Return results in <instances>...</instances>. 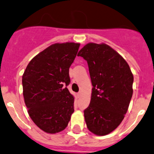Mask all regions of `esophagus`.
<instances>
[{"label":"esophagus","instance_id":"34e87169","mask_svg":"<svg viewBox=\"0 0 154 154\" xmlns=\"http://www.w3.org/2000/svg\"><path fill=\"white\" fill-rule=\"evenodd\" d=\"M82 91H79V93H78V96H79V97H80L81 96H82Z\"/></svg>","mask_w":154,"mask_h":154}]
</instances>
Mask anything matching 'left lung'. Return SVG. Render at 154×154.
I'll return each instance as SVG.
<instances>
[{
	"label": "left lung",
	"mask_w": 154,
	"mask_h": 154,
	"mask_svg": "<svg viewBox=\"0 0 154 154\" xmlns=\"http://www.w3.org/2000/svg\"><path fill=\"white\" fill-rule=\"evenodd\" d=\"M88 62L90 103L84 111L90 132L104 136L122 122L133 95L134 75L126 61L105 44L89 43L78 53Z\"/></svg>",
	"instance_id": "obj_1"
}]
</instances>
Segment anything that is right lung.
I'll return each instance as SVG.
<instances>
[{
  "instance_id": "obj_1",
  "label": "right lung",
  "mask_w": 154,
  "mask_h": 154,
  "mask_svg": "<svg viewBox=\"0 0 154 154\" xmlns=\"http://www.w3.org/2000/svg\"><path fill=\"white\" fill-rule=\"evenodd\" d=\"M79 46L72 42L52 44L30 61L22 76L28 113L48 134L65 129L74 112V97L66 87Z\"/></svg>"
}]
</instances>
